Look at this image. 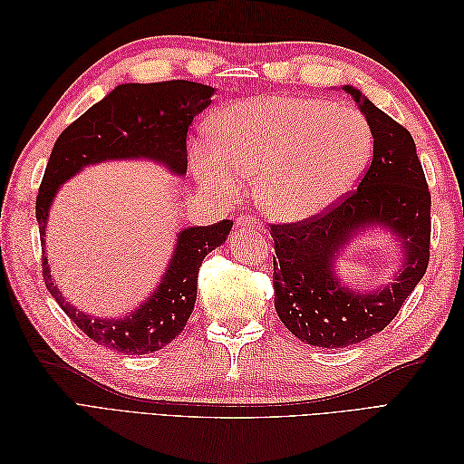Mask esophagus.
I'll return each instance as SVG.
<instances>
[{
  "mask_svg": "<svg viewBox=\"0 0 464 464\" xmlns=\"http://www.w3.org/2000/svg\"><path fill=\"white\" fill-rule=\"evenodd\" d=\"M236 227L237 228H259L261 230V222L257 218H254V217L244 215V217H237Z\"/></svg>",
  "mask_w": 464,
  "mask_h": 464,
  "instance_id": "esophagus-1",
  "label": "esophagus"
}]
</instances>
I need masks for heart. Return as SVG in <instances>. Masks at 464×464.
<instances>
[{
	"label": "heart",
	"instance_id": "1",
	"mask_svg": "<svg viewBox=\"0 0 464 464\" xmlns=\"http://www.w3.org/2000/svg\"><path fill=\"white\" fill-rule=\"evenodd\" d=\"M372 154V131L358 111L321 98L263 96L220 116L217 141L191 145L201 186L234 195L257 174V199L276 220L319 215L353 188Z\"/></svg>",
	"mask_w": 464,
	"mask_h": 464
}]
</instances>
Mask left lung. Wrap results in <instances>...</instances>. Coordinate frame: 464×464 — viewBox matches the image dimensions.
Returning a JSON list of instances; mask_svg holds the SVG:
<instances>
[{"label": "left lung", "instance_id": "1", "mask_svg": "<svg viewBox=\"0 0 464 464\" xmlns=\"http://www.w3.org/2000/svg\"><path fill=\"white\" fill-rule=\"evenodd\" d=\"M358 102L373 135V159L358 189L325 213L300 222L269 224L275 240V307L286 329L319 348H343L370 339L395 319L430 263L431 195L414 139L358 89L343 87ZM400 236L405 266L396 283L368 295L344 289L334 275L338 251L366 226Z\"/></svg>", "mask_w": 464, "mask_h": 464}]
</instances>
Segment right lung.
I'll return each mask as SVG.
<instances>
[{"label": "right lung", "mask_w": 464, "mask_h": 464, "mask_svg": "<svg viewBox=\"0 0 464 464\" xmlns=\"http://www.w3.org/2000/svg\"><path fill=\"white\" fill-rule=\"evenodd\" d=\"M213 87L193 81L128 82L67 125L55 141L36 198L40 242L44 246L50 205L60 186L82 168L104 160L149 159L184 176L188 170V130L210 104ZM232 220L193 227L178 234L170 265L159 288L121 319L91 317L69 304L53 285L42 249V275L48 292L75 325L94 343L121 354L157 353L184 331L198 300L199 266L210 251L224 244Z\"/></svg>", "instance_id": "obj_1"}]
</instances>
